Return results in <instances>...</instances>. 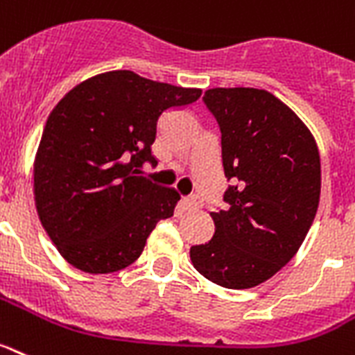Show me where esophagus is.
I'll use <instances>...</instances> for the list:
<instances>
[{"label":"esophagus","mask_w":355,"mask_h":355,"mask_svg":"<svg viewBox=\"0 0 355 355\" xmlns=\"http://www.w3.org/2000/svg\"><path fill=\"white\" fill-rule=\"evenodd\" d=\"M183 208L187 211H193L199 208V199L198 198H184L183 199Z\"/></svg>","instance_id":"esophagus-1"}]
</instances>
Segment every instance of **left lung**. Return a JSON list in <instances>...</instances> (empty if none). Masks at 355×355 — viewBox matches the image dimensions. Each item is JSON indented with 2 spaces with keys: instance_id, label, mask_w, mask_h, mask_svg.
Masks as SVG:
<instances>
[{
  "instance_id": "8db88e82",
  "label": "left lung",
  "mask_w": 355,
  "mask_h": 355,
  "mask_svg": "<svg viewBox=\"0 0 355 355\" xmlns=\"http://www.w3.org/2000/svg\"><path fill=\"white\" fill-rule=\"evenodd\" d=\"M202 102L217 120L226 180L214 237L190 248L193 268L217 286L255 287L289 262L314 220L322 189L316 141L269 91L214 87Z\"/></svg>"
}]
</instances>
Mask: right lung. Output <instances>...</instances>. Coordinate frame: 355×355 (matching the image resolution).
Masks as SVG:
<instances>
[{"label": "right lung", "mask_w": 355, "mask_h": 355, "mask_svg": "<svg viewBox=\"0 0 355 355\" xmlns=\"http://www.w3.org/2000/svg\"><path fill=\"white\" fill-rule=\"evenodd\" d=\"M201 89L156 83L129 69L91 77L53 107L33 163V193L48 237L91 275L131 266L180 193L138 175L153 156L165 111Z\"/></svg>", "instance_id": "obj_1"}]
</instances>
